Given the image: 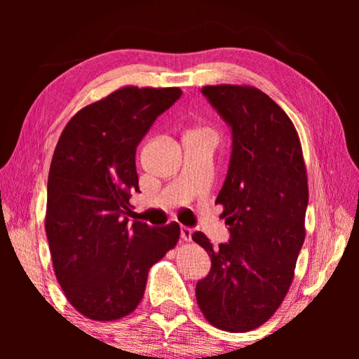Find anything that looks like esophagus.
Here are the masks:
<instances>
[{
    "mask_svg": "<svg viewBox=\"0 0 359 359\" xmlns=\"http://www.w3.org/2000/svg\"><path fill=\"white\" fill-rule=\"evenodd\" d=\"M191 234H193V229L191 228H188V226H182L180 228V238L184 239V241L190 242L191 241Z\"/></svg>",
    "mask_w": 359,
    "mask_h": 359,
    "instance_id": "34e87169",
    "label": "esophagus"
}]
</instances>
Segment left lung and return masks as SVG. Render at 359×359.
Masks as SVG:
<instances>
[{
    "mask_svg": "<svg viewBox=\"0 0 359 359\" xmlns=\"http://www.w3.org/2000/svg\"><path fill=\"white\" fill-rule=\"evenodd\" d=\"M203 95L231 130L223 204L229 241L212 247L191 238L210 257V272L196 283L198 306L218 330L245 332L272 317L293 280L306 238L309 188L293 121L253 87L215 85Z\"/></svg>",
    "mask_w": 359,
    "mask_h": 359,
    "instance_id": "left-lung-1",
    "label": "left lung"
}]
</instances>
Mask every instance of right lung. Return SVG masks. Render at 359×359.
Returning <instances> with one entry per match:
<instances>
[{
    "label": "right lung",
    "mask_w": 359,
    "mask_h": 359,
    "mask_svg": "<svg viewBox=\"0 0 359 359\" xmlns=\"http://www.w3.org/2000/svg\"><path fill=\"white\" fill-rule=\"evenodd\" d=\"M180 88L125 87L79 111L53 151L46 234L57 280L79 312L117 320L141 302L151 264L177 244L172 222L128 223L136 149Z\"/></svg>",
    "instance_id": "obj_1"
}]
</instances>
